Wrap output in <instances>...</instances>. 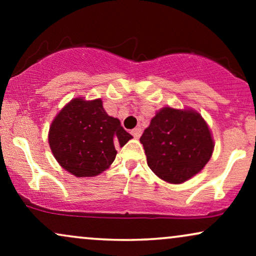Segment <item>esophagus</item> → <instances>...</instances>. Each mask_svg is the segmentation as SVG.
Instances as JSON below:
<instances>
[{"label":"esophagus","mask_w":256,"mask_h":256,"mask_svg":"<svg viewBox=\"0 0 256 256\" xmlns=\"http://www.w3.org/2000/svg\"><path fill=\"white\" fill-rule=\"evenodd\" d=\"M131 134H132V136H134V138H140V134H142V128H134V130L131 131Z\"/></svg>","instance_id":"esophagus-1"}]
</instances>
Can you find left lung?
Here are the masks:
<instances>
[{
	"instance_id": "1",
	"label": "left lung",
	"mask_w": 256,
	"mask_h": 256,
	"mask_svg": "<svg viewBox=\"0 0 256 256\" xmlns=\"http://www.w3.org/2000/svg\"><path fill=\"white\" fill-rule=\"evenodd\" d=\"M140 140L149 168L173 184L183 183L201 171L214 148L208 125L198 113L170 107L158 112Z\"/></svg>"
}]
</instances>
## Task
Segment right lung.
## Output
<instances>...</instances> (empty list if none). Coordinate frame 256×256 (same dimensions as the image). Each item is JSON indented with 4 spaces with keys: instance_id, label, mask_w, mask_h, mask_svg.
Wrapping results in <instances>:
<instances>
[{
    "instance_id": "1",
    "label": "right lung",
    "mask_w": 256,
    "mask_h": 256,
    "mask_svg": "<svg viewBox=\"0 0 256 256\" xmlns=\"http://www.w3.org/2000/svg\"><path fill=\"white\" fill-rule=\"evenodd\" d=\"M132 136L120 120L110 116L100 98H74L54 119L49 146L58 162L76 177H94L110 166L116 146Z\"/></svg>"
}]
</instances>
